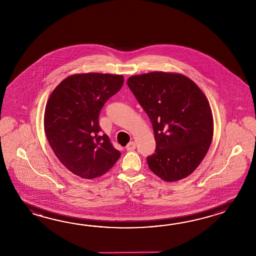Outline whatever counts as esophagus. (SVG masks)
I'll return each instance as SVG.
<instances>
[{
    "label": "esophagus",
    "instance_id": "1",
    "mask_svg": "<svg viewBox=\"0 0 256 256\" xmlns=\"http://www.w3.org/2000/svg\"><path fill=\"white\" fill-rule=\"evenodd\" d=\"M136 142H130L127 146H126V149L128 150V151H132V150H134L136 149Z\"/></svg>",
    "mask_w": 256,
    "mask_h": 256
}]
</instances>
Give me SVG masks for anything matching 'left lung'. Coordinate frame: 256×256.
Masks as SVG:
<instances>
[{"label":"left lung","mask_w":256,"mask_h":256,"mask_svg":"<svg viewBox=\"0 0 256 256\" xmlns=\"http://www.w3.org/2000/svg\"><path fill=\"white\" fill-rule=\"evenodd\" d=\"M127 85L152 122L156 152L150 170L166 182L183 180L200 166L213 137L207 97L180 73L154 71L128 78Z\"/></svg>","instance_id":"8db88e82"}]
</instances>
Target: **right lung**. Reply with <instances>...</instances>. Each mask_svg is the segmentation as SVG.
Returning a JSON list of instances; mask_svg holds the SVG:
<instances>
[{
    "label": "right lung",
    "mask_w": 256,
    "mask_h": 256,
    "mask_svg": "<svg viewBox=\"0 0 256 256\" xmlns=\"http://www.w3.org/2000/svg\"><path fill=\"white\" fill-rule=\"evenodd\" d=\"M124 82L122 75L73 74L49 96L44 115L46 136L60 162L78 176H100L120 156L108 136H98V115Z\"/></svg>",
    "instance_id": "obj_1"
}]
</instances>
